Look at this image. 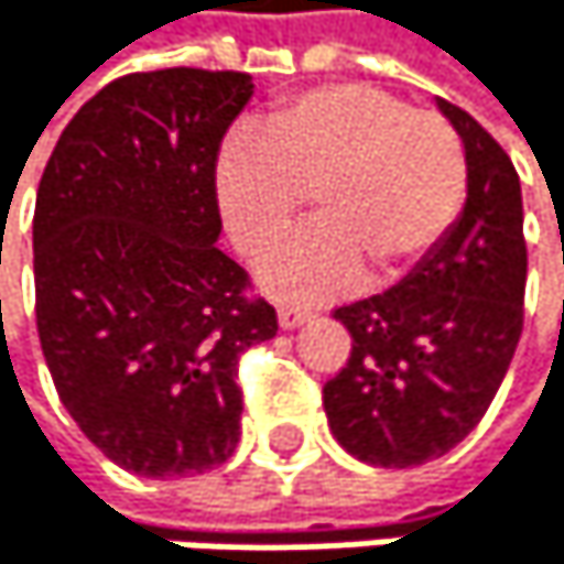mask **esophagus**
<instances>
[{"mask_svg":"<svg viewBox=\"0 0 564 564\" xmlns=\"http://www.w3.org/2000/svg\"><path fill=\"white\" fill-rule=\"evenodd\" d=\"M308 316H313V308H308V305H295V302H282L279 305V323H282V329H295Z\"/></svg>","mask_w":564,"mask_h":564,"instance_id":"1","label":"esophagus"}]
</instances>
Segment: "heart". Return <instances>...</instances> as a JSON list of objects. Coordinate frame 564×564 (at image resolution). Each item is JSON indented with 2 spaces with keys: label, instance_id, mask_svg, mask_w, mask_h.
Segmentation results:
<instances>
[{
  "label": "heart",
  "instance_id": "b5f03b06",
  "mask_svg": "<svg viewBox=\"0 0 564 564\" xmlns=\"http://www.w3.org/2000/svg\"><path fill=\"white\" fill-rule=\"evenodd\" d=\"M292 191H316V225L265 259L282 295L343 289L356 260L370 269L424 256L467 198L464 140L434 110H410L370 83H329L275 107L251 151L218 167V198L235 238L272 245L292 221Z\"/></svg>",
  "mask_w": 564,
  "mask_h": 564
}]
</instances>
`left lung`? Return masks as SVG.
<instances>
[{
    "label": "left lung",
    "instance_id": "8db88e82",
    "mask_svg": "<svg viewBox=\"0 0 564 564\" xmlns=\"http://www.w3.org/2000/svg\"><path fill=\"white\" fill-rule=\"evenodd\" d=\"M467 205L400 285L336 308L352 349L323 387L333 437L377 467L427 464L488 413L524 326L528 248L511 158L467 110Z\"/></svg>",
    "mask_w": 564,
    "mask_h": 564
}]
</instances>
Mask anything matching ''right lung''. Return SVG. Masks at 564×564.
<instances>
[{
  "instance_id": "right-lung-1",
  "label": "right lung",
  "mask_w": 564,
  "mask_h": 564,
  "mask_svg": "<svg viewBox=\"0 0 564 564\" xmlns=\"http://www.w3.org/2000/svg\"><path fill=\"white\" fill-rule=\"evenodd\" d=\"M251 76L127 73L59 133L33 215L36 329L56 393L113 464L191 477L241 437L238 359L275 308L215 248L218 151Z\"/></svg>"
}]
</instances>
